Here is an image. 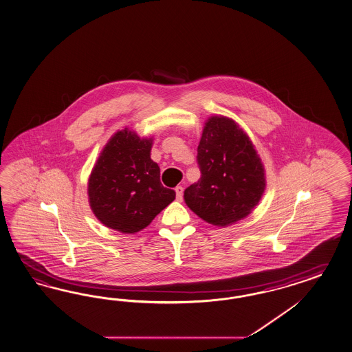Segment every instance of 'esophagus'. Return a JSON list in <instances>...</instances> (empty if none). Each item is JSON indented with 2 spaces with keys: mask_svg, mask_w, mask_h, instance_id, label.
<instances>
[{
  "mask_svg": "<svg viewBox=\"0 0 352 352\" xmlns=\"http://www.w3.org/2000/svg\"><path fill=\"white\" fill-rule=\"evenodd\" d=\"M176 198L177 200H182V194H184V188L182 186H176Z\"/></svg>",
  "mask_w": 352,
  "mask_h": 352,
  "instance_id": "obj_1",
  "label": "esophagus"
}]
</instances>
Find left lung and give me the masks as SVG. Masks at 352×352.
<instances>
[{
    "label": "left lung",
    "instance_id": "1",
    "mask_svg": "<svg viewBox=\"0 0 352 352\" xmlns=\"http://www.w3.org/2000/svg\"><path fill=\"white\" fill-rule=\"evenodd\" d=\"M201 177L184 192L186 206L218 227L249 216L267 186L265 168L255 145L234 120L213 115L198 146Z\"/></svg>",
    "mask_w": 352,
    "mask_h": 352
}]
</instances>
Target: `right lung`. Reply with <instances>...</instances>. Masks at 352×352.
Instances as JSON below:
<instances>
[{
  "mask_svg": "<svg viewBox=\"0 0 352 352\" xmlns=\"http://www.w3.org/2000/svg\"><path fill=\"white\" fill-rule=\"evenodd\" d=\"M152 145V136L140 138L125 127L102 149L88 180L89 206L102 225L136 234L176 198L161 184Z\"/></svg>",
  "mask_w": 352,
  "mask_h": 352,
  "instance_id": "1",
  "label": "right lung"
}]
</instances>
